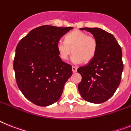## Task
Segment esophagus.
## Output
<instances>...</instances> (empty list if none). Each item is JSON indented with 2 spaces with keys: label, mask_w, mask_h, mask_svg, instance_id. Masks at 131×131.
<instances>
[{
  "label": "esophagus",
  "mask_w": 131,
  "mask_h": 131,
  "mask_svg": "<svg viewBox=\"0 0 131 131\" xmlns=\"http://www.w3.org/2000/svg\"><path fill=\"white\" fill-rule=\"evenodd\" d=\"M72 72H77V68L72 66Z\"/></svg>",
  "instance_id": "1"
}]
</instances>
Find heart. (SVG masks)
<instances>
[{
  "label": "heart",
  "mask_w": 131,
  "mask_h": 131,
  "mask_svg": "<svg viewBox=\"0 0 131 131\" xmlns=\"http://www.w3.org/2000/svg\"><path fill=\"white\" fill-rule=\"evenodd\" d=\"M57 50L59 57L67 60L72 52V62L74 64L89 62L94 59L97 50V41L93 36L80 30H74L68 34L65 42L57 43Z\"/></svg>",
  "instance_id": "1"
}]
</instances>
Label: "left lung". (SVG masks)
<instances>
[{
  "label": "left lung",
  "instance_id": "left-lung-1",
  "mask_svg": "<svg viewBox=\"0 0 131 131\" xmlns=\"http://www.w3.org/2000/svg\"><path fill=\"white\" fill-rule=\"evenodd\" d=\"M97 41L94 59L77 71L82 77L78 89L83 99L89 103H104L118 87L123 70L122 50L115 37L99 28H82Z\"/></svg>",
  "mask_w": 131,
  "mask_h": 131
}]
</instances>
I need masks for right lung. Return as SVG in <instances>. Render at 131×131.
<instances>
[{
  "label": "right lung",
  "instance_id": "add662e5",
  "mask_svg": "<svg viewBox=\"0 0 131 131\" xmlns=\"http://www.w3.org/2000/svg\"><path fill=\"white\" fill-rule=\"evenodd\" d=\"M72 27L44 25L20 40L13 67L17 85L24 96L40 106L59 100L72 75L71 65L59 57L57 43Z\"/></svg>",
  "mask_w": 131,
  "mask_h": 131
}]
</instances>
